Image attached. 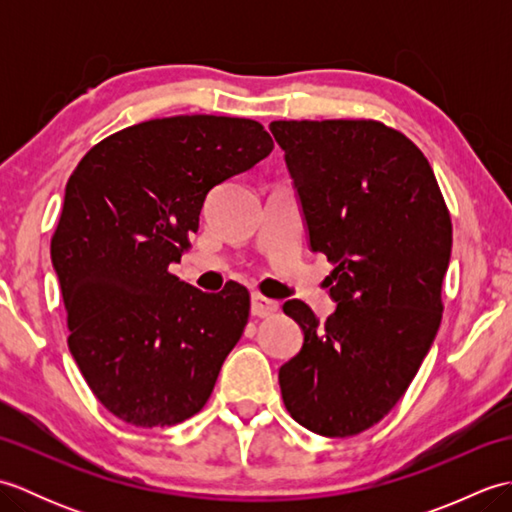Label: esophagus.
<instances>
[{"mask_svg": "<svg viewBox=\"0 0 512 512\" xmlns=\"http://www.w3.org/2000/svg\"><path fill=\"white\" fill-rule=\"evenodd\" d=\"M279 310V303L273 301V299H266L264 295H259V292H255L253 297H250V312H253V317H270V314H275Z\"/></svg>", "mask_w": 512, "mask_h": 512, "instance_id": "34e87169", "label": "esophagus"}]
</instances>
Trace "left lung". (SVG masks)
<instances>
[{
	"label": "left lung",
	"instance_id": "left-lung-1",
	"mask_svg": "<svg viewBox=\"0 0 512 512\" xmlns=\"http://www.w3.org/2000/svg\"><path fill=\"white\" fill-rule=\"evenodd\" d=\"M310 248L334 266L332 317L284 312L303 330L279 369L288 413L325 438L356 436L405 394L442 321L453 228L429 160L378 121H273Z\"/></svg>",
	"mask_w": 512,
	"mask_h": 512
}]
</instances>
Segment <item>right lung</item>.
Masks as SVG:
<instances>
[{"label": "right lung", "instance_id": "right-lung-1", "mask_svg": "<svg viewBox=\"0 0 512 512\" xmlns=\"http://www.w3.org/2000/svg\"><path fill=\"white\" fill-rule=\"evenodd\" d=\"M273 147L250 118H154L107 136L72 171L50 242L68 347L123 422L171 427L209 400L250 295L235 281L209 295L169 264L191 248L206 193Z\"/></svg>", "mask_w": 512, "mask_h": 512}]
</instances>
